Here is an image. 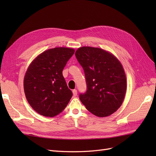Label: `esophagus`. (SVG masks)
Returning a JSON list of instances; mask_svg holds the SVG:
<instances>
[{
	"mask_svg": "<svg viewBox=\"0 0 156 156\" xmlns=\"http://www.w3.org/2000/svg\"><path fill=\"white\" fill-rule=\"evenodd\" d=\"M72 92H73V96H76L77 95V90H75V89L73 90Z\"/></svg>",
	"mask_w": 156,
	"mask_h": 156,
	"instance_id": "34e87169",
	"label": "esophagus"
}]
</instances>
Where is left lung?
<instances>
[{
  "mask_svg": "<svg viewBox=\"0 0 156 156\" xmlns=\"http://www.w3.org/2000/svg\"><path fill=\"white\" fill-rule=\"evenodd\" d=\"M75 56L85 75L87 91L79 99L87 109L99 117L114 113L126 91V78L122 64L115 56L100 48L83 47Z\"/></svg>",
  "mask_w": 156,
  "mask_h": 156,
  "instance_id": "1",
  "label": "left lung"
}]
</instances>
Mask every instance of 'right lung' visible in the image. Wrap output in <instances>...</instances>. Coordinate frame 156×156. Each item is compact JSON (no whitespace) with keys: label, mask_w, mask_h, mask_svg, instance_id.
<instances>
[{"label":"right lung","mask_w":156,"mask_h":156,"mask_svg":"<svg viewBox=\"0 0 156 156\" xmlns=\"http://www.w3.org/2000/svg\"><path fill=\"white\" fill-rule=\"evenodd\" d=\"M75 50L56 48L44 51L33 61L24 79L28 102L40 115L53 117L67 106L73 94L68 88L62 70Z\"/></svg>","instance_id":"right-lung-1"}]
</instances>
